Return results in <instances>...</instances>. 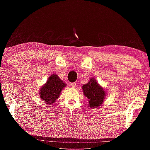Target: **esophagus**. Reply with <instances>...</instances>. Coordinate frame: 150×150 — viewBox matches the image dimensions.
Returning <instances> with one entry per match:
<instances>
[{
    "label": "esophagus",
    "instance_id": "esophagus-1",
    "mask_svg": "<svg viewBox=\"0 0 150 150\" xmlns=\"http://www.w3.org/2000/svg\"><path fill=\"white\" fill-rule=\"evenodd\" d=\"M71 85L72 87L75 88V87H76V83H71Z\"/></svg>",
    "mask_w": 150,
    "mask_h": 150
}]
</instances>
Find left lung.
I'll return each instance as SVG.
<instances>
[{
    "instance_id": "obj_1",
    "label": "left lung",
    "mask_w": 150,
    "mask_h": 150,
    "mask_svg": "<svg viewBox=\"0 0 150 150\" xmlns=\"http://www.w3.org/2000/svg\"><path fill=\"white\" fill-rule=\"evenodd\" d=\"M82 88L84 95L89 99L88 103L91 108H96L103 104L105 92L95 79H91L89 82L83 85Z\"/></svg>"
}]
</instances>
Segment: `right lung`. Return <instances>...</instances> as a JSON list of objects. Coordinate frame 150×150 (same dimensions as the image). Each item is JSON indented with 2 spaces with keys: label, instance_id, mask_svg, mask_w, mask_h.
Returning <instances> with one entry per match:
<instances>
[{
  "label": "right lung",
  "instance_id": "right-lung-1",
  "mask_svg": "<svg viewBox=\"0 0 150 150\" xmlns=\"http://www.w3.org/2000/svg\"><path fill=\"white\" fill-rule=\"evenodd\" d=\"M65 87V84L57 75L53 74L50 77L45 85L40 91V97L46 104L54 103L59 97L62 90Z\"/></svg>",
  "mask_w": 150,
  "mask_h": 150
}]
</instances>
